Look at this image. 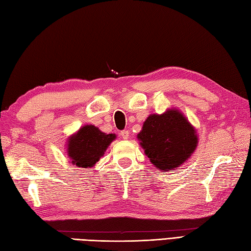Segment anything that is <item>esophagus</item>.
<instances>
[{
    "instance_id": "esophagus-1",
    "label": "esophagus",
    "mask_w": 251,
    "mask_h": 251,
    "mask_svg": "<svg viewBox=\"0 0 251 251\" xmlns=\"http://www.w3.org/2000/svg\"><path fill=\"white\" fill-rule=\"evenodd\" d=\"M121 137L123 138V139L127 140L129 138V131L128 130H123L121 131Z\"/></svg>"
}]
</instances>
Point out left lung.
<instances>
[{"label":"left lung","instance_id":"1","mask_svg":"<svg viewBox=\"0 0 251 251\" xmlns=\"http://www.w3.org/2000/svg\"><path fill=\"white\" fill-rule=\"evenodd\" d=\"M137 138L150 162L162 173L183 165L199 145L195 127L176 108L149 115Z\"/></svg>","mask_w":251,"mask_h":251}]
</instances>
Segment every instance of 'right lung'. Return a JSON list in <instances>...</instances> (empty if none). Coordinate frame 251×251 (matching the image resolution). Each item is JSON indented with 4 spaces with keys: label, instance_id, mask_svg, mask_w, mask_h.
Segmentation results:
<instances>
[{
    "label": "right lung",
    "instance_id": "1",
    "mask_svg": "<svg viewBox=\"0 0 251 251\" xmlns=\"http://www.w3.org/2000/svg\"><path fill=\"white\" fill-rule=\"evenodd\" d=\"M115 138V134H105L95 125H84L68 138L67 155L77 167H93Z\"/></svg>",
    "mask_w": 251,
    "mask_h": 251
}]
</instances>
